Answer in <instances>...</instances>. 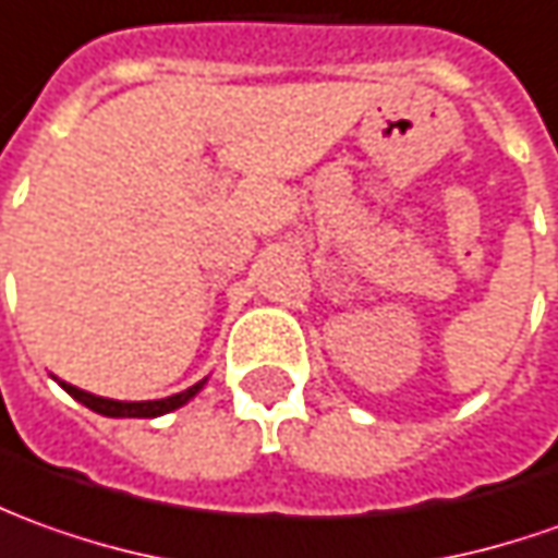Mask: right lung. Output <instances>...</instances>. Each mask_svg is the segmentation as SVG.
<instances>
[{
  "label": "right lung",
  "instance_id": "obj_1",
  "mask_svg": "<svg viewBox=\"0 0 558 558\" xmlns=\"http://www.w3.org/2000/svg\"><path fill=\"white\" fill-rule=\"evenodd\" d=\"M51 378L70 393L72 400H78L82 407H88L90 412L106 415V418H158V415H168L173 409L185 407V403L207 385V378H201L198 385L180 390V393H173V397H165V400H136V403H128V400H109V397H97V393H90V390L75 388V385L57 378V375H51Z\"/></svg>",
  "mask_w": 558,
  "mask_h": 558
}]
</instances>
